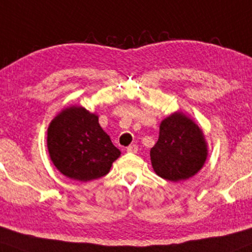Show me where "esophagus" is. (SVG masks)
Listing matches in <instances>:
<instances>
[{"label":"esophagus","mask_w":252,"mask_h":252,"mask_svg":"<svg viewBox=\"0 0 252 252\" xmlns=\"http://www.w3.org/2000/svg\"><path fill=\"white\" fill-rule=\"evenodd\" d=\"M126 151H128L129 154H136V152L138 151V148H137V145L132 144V145H130V146H128V148H126Z\"/></svg>","instance_id":"obj_1"}]
</instances>
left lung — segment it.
Instances as JSON below:
<instances>
[{
	"instance_id": "left-lung-1",
	"label": "left lung",
	"mask_w": 252,
	"mask_h": 252,
	"mask_svg": "<svg viewBox=\"0 0 252 252\" xmlns=\"http://www.w3.org/2000/svg\"><path fill=\"white\" fill-rule=\"evenodd\" d=\"M150 157L157 176L178 183L200 172L208 157V145L201 128L183 111H176L161 121Z\"/></svg>"
}]
</instances>
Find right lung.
Instances as JSON below:
<instances>
[{
	"label": "right lung",
	"instance_id": "1",
	"mask_svg": "<svg viewBox=\"0 0 252 252\" xmlns=\"http://www.w3.org/2000/svg\"><path fill=\"white\" fill-rule=\"evenodd\" d=\"M46 141L57 170L68 179L82 183L106 176L121 156L101 128L96 114L76 104L53 117Z\"/></svg>",
	"mask_w": 252,
	"mask_h": 252
}]
</instances>
